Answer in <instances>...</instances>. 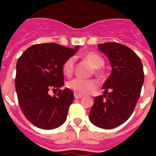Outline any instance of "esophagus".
<instances>
[{"label": "esophagus", "instance_id": "1", "mask_svg": "<svg viewBox=\"0 0 156 156\" xmlns=\"http://www.w3.org/2000/svg\"><path fill=\"white\" fill-rule=\"evenodd\" d=\"M83 96L82 95H78V94H74V98H76V99H78V98H81Z\"/></svg>", "mask_w": 156, "mask_h": 156}]
</instances>
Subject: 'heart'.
Listing matches in <instances>:
<instances>
[{
	"mask_svg": "<svg viewBox=\"0 0 156 156\" xmlns=\"http://www.w3.org/2000/svg\"><path fill=\"white\" fill-rule=\"evenodd\" d=\"M82 58L94 69V72L98 78H103L104 74L99 68L104 66L105 60L100 55L96 52H94V51H88L87 53L83 55ZM62 69L63 74L68 77H70L74 71V60L72 58H68L63 62ZM67 87L73 92L75 94L84 95L88 93L94 91L95 89L98 88V83L94 79L84 80V79L74 78V79L68 82L67 83Z\"/></svg>",
	"mask_w": 156,
	"mask_h": 156,
	"instance_id": "1",
	"label": "heart"
}]
</instances>
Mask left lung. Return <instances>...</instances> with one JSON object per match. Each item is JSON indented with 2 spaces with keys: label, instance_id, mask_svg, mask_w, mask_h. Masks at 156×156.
<instances>
[{
  "label": "left lung",
  "instance_id": "left-lung-1",
  "mask_svg": "<svg viewBox=\"0 0 156 156\" xmlns=\"http://www.w3.org/2000/svg\"><path fill=\"white\" fill-rule=\"evenodd\" d=\"M98 49L109 59L112 73L103 85L104 95L94 97L89 113L93 124L113 129L124 124L134 112L144 83L140 58L130 48L118 42H105Z\"/></svg>",
  "mask_w": 156,
  "mask_h": 156
}]
</instances>
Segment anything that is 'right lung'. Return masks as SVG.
Returning a JSON list of instances; mask_svg holds the SVG:
<instances>
[{
  "label": "right lung",
  "mask_w": 156,
  "mask_h": 156,
  "mask_svg": "<svg viewBox=\"0 0 156 156\" xmlns=\"http://www.w3.org/2000/svg\"><path fill=\"white\" fill-rule=\"evenodd\" d=\"M54 42L31 46L16 62L15 88L20 108L32 124L42 129L59 127L67 119L68 108L73 101L69 88L64 84L62 64L78 50ZM58 89V95L48 94Z\"/></svg>",
  "instance_id": "add662e5"
}]
</instances>
